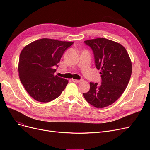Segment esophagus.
Wrapping results in <instances>:
<instances>
[{
    "label": "esophagus",
    "mask_w": 150,
    "mask_h": 150,
    "mask_svg": "<svg viewBox=\"0 0 150 150\" xmlns=\"http://www.w3.org/2000/svg\"><path fill=\"white\" fill-rule=\"evenodd\" d=\"M72 80L73 82L76 83H80V82L82 81V80H75V79H72Z\"/></svg>",
    "instance_id": "esophagus-1"
}]
</instances>
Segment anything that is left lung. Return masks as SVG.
I'll list each match as a JSON object with an SVG mask.
<instances>
[{
	"mask_svg": "<svg viewBox=\"0 0 150 150\" xmlns=\"http://www.w3.org/2000/svg\"><path fill=\"white\" fill-rule=\"evenodd\" d=\"M93 51L96 67L101 70V81L90 83V90L83 93L86 100L96 108L112 105L127 87L132 73L129 54L120 44L101 38L85 41Z\"/></svg>",
	"mask_w": 150,
	"mask_h": 150,
	"instance_id": "8db88e82",
	"label": "left lung"
}]
</instances>
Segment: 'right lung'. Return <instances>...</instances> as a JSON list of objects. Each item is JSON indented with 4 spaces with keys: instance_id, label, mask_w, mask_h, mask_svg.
Listing matches in <instances>:
<instances>
[{
    "instance_id": "1",
    "label": "right lung",
    "mask_w": 150,
    "mask_h": 150,
    "mask_svg": "<svg viewBox=\"0 0 150 150\" xmlns=\"http://www.w3.org/2000/svg\"><path fill=\"white\" fill-rule=\"evenodd\" d=\"M72 42L43 38L31 42L21 52L18 72L20 80L35 100L47 103L58 97L68 80L54 75L63 53Z\"/></svg>"
}]
</instances>
